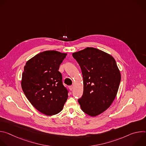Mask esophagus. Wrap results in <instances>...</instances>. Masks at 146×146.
<instances>
[{
	"label": "esophagus",
	"mask_w": 146,
	"mask_h": 146,
	"mask_svg": "<svg viewBox=\"0 0 146 146\" xmlns=\"http://www.w3.org/2000/svg\"><path fill=\"white\" fill-rule=\"evenodd\" d=\"M69 90H70V91H72V90H73V86H69Z\"/></svg>",
	"instance_id": "esophagus-1"
}]
</instances>
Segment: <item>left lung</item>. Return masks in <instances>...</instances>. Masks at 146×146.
I'll list each match as a JSON object with an SVG mask.
<instances>
[{
	"instance_id": "obj_1",
	"label": "left lung",
	"mask_w": 146,
	"mask_h": 146,
	"mask_svg": "<svg viewBox=\"0 0 146 146\" xmlns=\"http://www.w3.org/2000/svg\"><path fill=\"white\" fill-rule=\"evenodd\" d=\"M72 55L84 81L83 94L78 99L81 109L89 115H98L109 108L117 94L121 74L116 62L110 55L92 47Z\"/></svg>"
}]
</instances>
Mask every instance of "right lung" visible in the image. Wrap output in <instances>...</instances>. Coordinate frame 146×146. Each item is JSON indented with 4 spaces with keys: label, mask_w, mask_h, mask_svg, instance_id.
Instances as JSON below:
<instances>
[{
    "label": "right lung",
    "mask_w": 146,
    "mask_h": 146,
    "mask_svg": "<svg viewBox=\"0 0 146 146\" xmlns=\"http://www.w3.org/2000/svg\"><path fill=\"white\" fill-rule=\"evenodd\" d=\"M66 54L56 51L40 52L29 60L22 76L23 90L38 111L47 115L59 113L68 98L59 66Z\"/></svg>",
    "instance_id": "right-lung-1"
}]
</instances>
